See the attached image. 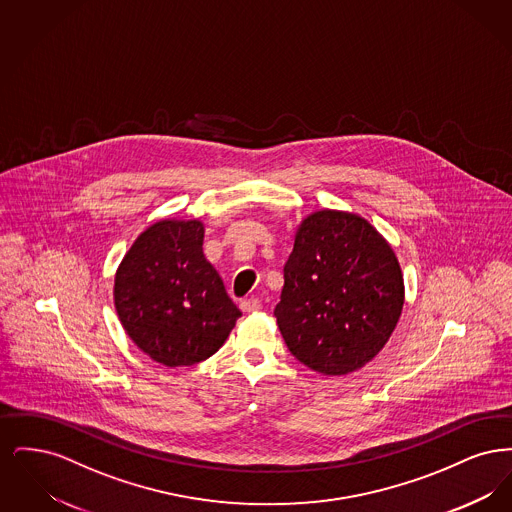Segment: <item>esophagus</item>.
<instances>
[{
	"label": "esophagus",
	"instance_id": "34e87169",
	"mask_svg": "<svg viewBox=\"0 0 512 512\" xmlns=\"http://www.w3.org/2000/svg\"><path fill=\"white\" fill-rule=\"evenodd\" d=\"M240 307H242L244 313H257L263 305H261V299H259V297H251V299H244V301L240 303Z\"/></svg>",
	"mask_w": 512,
	"mask_h": 512
}]
</instances>
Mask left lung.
Returning a JSON list of instances; mask_svg holds the SVG:
<instances>
[{
	"label": "left lung",
	"mask_w": 512,
	"mask_h": 512,
	"mask_svg": "<svg viewBox=\"0 0 512 512\" xmlns=\"http://www.w3.org/2000/svg\"><path fill=\"white\" fill-rule=\"evenodd\" d=\"M405 303L399 261L368 220L336 209L301 220L274 317L293 357L322 376L370 363Z\"/></svg>",
	"instance_id": "1"
}]
</instances>
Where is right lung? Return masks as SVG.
<instances>
[{"mask_svg":"<svg viewBox=\"0 0 512 512\" xmlns=\"http://www.w3.org/2000/svg\"><path fill=\"white\" fill-rule=\"evenodd\" d=\"M203 236L201 220H159L117 268L113 297L122 328L159 365L209 359L242 317L203 255Z\"/></svg>","mask_w":512,"mask_h":512,"instance_id":"right-lung-1","label":"right lung"}]
</instances>
